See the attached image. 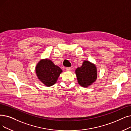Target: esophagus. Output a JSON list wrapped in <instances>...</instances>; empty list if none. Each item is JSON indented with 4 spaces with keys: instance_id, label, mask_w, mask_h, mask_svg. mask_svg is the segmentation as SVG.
Wrapping results in <instances>:
<instances>
[{
    "instance_id": "obj_1",
    "label": "esophagus",
    "mask_w": 131,
    "mask_h": 131,
    "mask_svg": "<svg viewBox=\"0 0 131 131\" xmlns=\"http://www.w3.org/2000/svg\"><path fill=\"white\" fill-rule=\"evenodd\" d=\"M66 70L67 71H72V68H71V67H66Z\"/></svg>"
}]
</instances>
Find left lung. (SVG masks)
Listing matches in <instances>:
<instances>
[{
  "instance_id": "8db88e82",
  "label": "left lung",
  "mask_w": 131,
  "mask_h": 131,
  "mask_svg": "<svg viewBox=\"0 0 131 131\" xmlns=\"http://www.w3.org/2000/svg\"><path fill=\"white\" fill-rule=\"evenodd\" d=\"M77 80L82 87H88L97 79V68L95 64L88 60H84L81 67L75 70Z\"/></svg>"
}]
</instances>
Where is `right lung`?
I'll return each instance as SVG.
<instances>
[{"label":"right lung","mask_w":131,"mask_h":131,"mask_svg":"<svg viewBox=\"0 0 131 131\" xmlns=\"http://www.w3.org/2000/svg\"><path fill=\"white\" fill-rule=\"evenodd\" d=\"M35 71L39 80L47 87L54 84L62 72L59 66L48 59L39 61L36 66Z\"/></svg>","instance_id":"obj_1"}]
</instances>
